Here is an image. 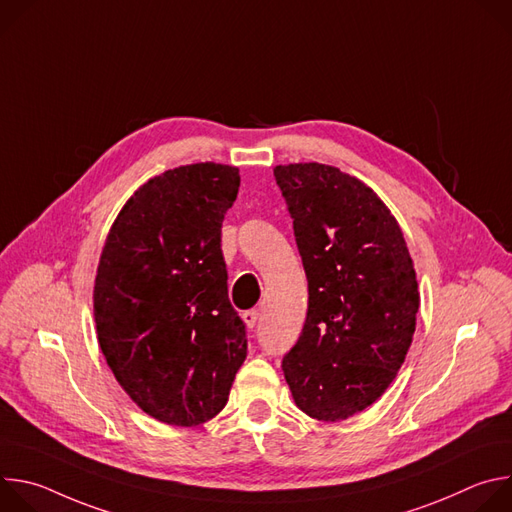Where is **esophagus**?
<instances>
[{
    "instance_id": "esophagus-1",
    "label": "esophagus",
    "mask_w": 512,
    "mask_h": 512,
    "mask_svg": "<svg viewBox=\"0 0 512 512\" xmlns=\"http://www.w3.org/2000/svg\"><path fill=\"white\" fill-rule=\"evenodd\" d=\"M259 310H249V312H245L243 314V322L249 326V328H255V324L259 322Z\"/></svg>"
}]
</instances>
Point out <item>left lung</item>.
I'll return each instance as SVG.
<instances>
[{
    "label": "left lung",
    "instance_id": "1",
    "mask_svg": "<svg viewBox=\"0 0 512 512\" xmlns=\"http://www.w3.org/2000/svg\"><path fill=\"white\" fill-rule=\"evenodd\" d=\"M308 277L304 330L281 362L296 405L342 421L393 383L415 332L419 291L401 227L364 182L334 166H275Z\"/></svg>",
    "mask_w": 512,
    "mask_h": 512
}]
</instances>
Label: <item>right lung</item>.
Here are the masks:
<instances>
[{
    "label": "right lung",
    "instance_id": "1",
    "mask_svg": "<svg viewBox=\"0 0 512 512\" xmlns=\"http://www.w3.org/2000/svg\"><path fill=\"white\" fill-rule=\"evenodd\" d=\"M239 186V168L214 162L154 176L117 214L99 259V346L131 401L168 425L221 413L247 356L221 249Z\"/></svg>",
    "mask_w": 512,
    "mask_h": 512
}]
</instances>
